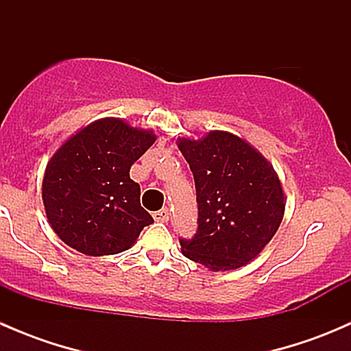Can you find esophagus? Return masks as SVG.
Masks as SVG:
<instances>
[{
  "instance_id": "esophagus-1",
  "label": "esophagus",
  "mask_w": 351,
  "mask_h": 351,
  "mask_svg": "<svg viewBox=\"0 0 351 351\" xmlns=\"http://www.w3.org/2000/svg\"><path fill=\"white\" fill-rule=\"evenodd\" d=\"M153 217H154V221H158V222H168L169 221V210L168 208H161V210L154 212Z\"/></svg>"
}]
</instances>
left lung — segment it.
I'll use <instances>...</instances> for the list:
<instances>
[{"instance_id": "left-lung-1", "label": "left lung", "mask_w": 351, "mask_h": 351, "mask_svg": "<svg viewBox=\"0 0 351 351\" xmlns=\"http://www.w3.org/2000/svg\"><path fill=\"white\" fill-rule=\"evenodd\" d=\"M193 173L197 232L180 238L192 261L215 271L234 270L260 254L280 226L284 192L274 166L229 132L178 144Z\"/></svg>"}]
</instances>
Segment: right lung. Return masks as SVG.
Returning a JSON list of instances; mask_svg holds the SVG:
<instances>
[{
	"label": "right lung",
	"mask_w": 351,
	"mask_h": 351,
	"mask_svg": "<svg viewBox=\"0 0 351 351\" xmlns=\"http://www.w3.org/2000/svg\"><path fill=\"white\" fill-rule=\"evenodd\" d=\"M154 141L149 130L105 119L84 127L52 156L42 198L52 229L67 246L90 256L115 254L153 224L129 171Z\"/></svg>",
	"instance_id": "add662e5"
}]
</instances>
